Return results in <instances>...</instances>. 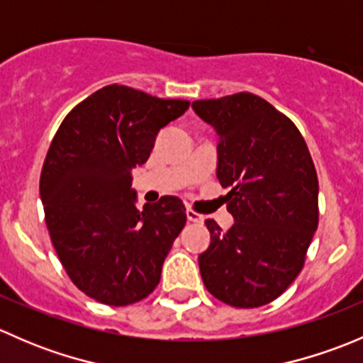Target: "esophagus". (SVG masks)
<instances>
[{
  "mask_svg": "<svg viewBox=\"0 0 363 363\" xmlns=\"http://www.w3.org/2000/svg\"><path fill=\"white\" fill-rule=\"evenodd\" d=\"M186 216H188V221H193V223H202L203 221V216L199 214L196 211H193V208H188V211H186Z\"/></svg>",
  "mask_w": 363,
  "mask_h": 363,
  "instance_id": "esophagus-1",
  "label": "esophagus"
}]
</instances>
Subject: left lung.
<instances>
[{
	"mask_svg": "<svg viewBox=\"0 0 363 363\" xmlns=\"http://www.w3.org/2000/svg\"><path fill=\"white\" fill-rule=\"evenodd\" d=\"M218 133V179L230 188L235 223L207 219L211 246L199 256L208 294L239 309L276 300L295 281L318 228V175L290 117L252 93L196 100Z\"/></svg>",
	"mask_w": 363,
	"mask_h": 363,
	"instance_id": "1",
	"label": "left lung"
}]
</instances>
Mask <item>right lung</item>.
I'll return each mask as SVG.
<instances>
[{
  "mask_svg": "<svg viewBox=\"0 0 363 363\" xmlns=\"http://www.w3.org/2000/svg\"><path fill=\"white\" fill-rule=\"evenodd\" d=\"M188 108L112 84L75 105L50 142L40 175L47 230L72 283L96 302L130 306L158 286L186 207L161 196L138 211L131 170Z\"/></svg>",
  "mask_w": 363,
  "mask_h": 363,
  "instance_id": "obj_1",
  "label": "right lung"
}]
</instances>
